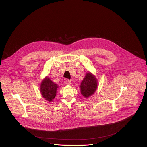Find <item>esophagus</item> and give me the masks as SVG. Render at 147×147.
I'll return each mask as SVG.
<instances>
[{"mask_svg":"<svg viewBox=\"0 0 147 147\" xmlns=\"http://www.w3.org/2000/svg\"><path fill=\"white\" fill-rule=\"evenodd\" d=\"M66 83H67V84H68V85H70L71 83V81L70 80L67 79V80H66Z\"/></svg>","mask_w":147,"mask_h":147,"instance_id":"1","label":"esophagus"}]
</instances>
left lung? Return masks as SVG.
<instances>
[{
  "label": "left lung",
  "instance_id": "obj_1",
  "mask_svg": "<svg viewBox=\"0 0 147 147\" xmlns=\"http://www.w3.org/2000/svg\"><path fill=\"white\" fill-rule=\"evenodd\" d=\"M98 85L97 79L90 72H88L80 86L81 94L85 98L92 96L96 92Z\"/></svg>",
  "mask_w": 147,
  "mask_h": 147
}]
</instances>
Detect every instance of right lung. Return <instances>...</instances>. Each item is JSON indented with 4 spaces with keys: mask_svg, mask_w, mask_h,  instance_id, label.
<instances>
[{
    "mask_svg": "<svg viewBox=\"0 0 147 147\" xmlns=\"http://www.w3.org/2000/svg\"><path fill=\"white\" fill-rule=\"evenodd\" d=\"M58 85L54 83L49 78L46 76L40 85V92L42 97L49 102H52L57 94Z\"/></svg>",
    "mask_w": 147,
    "mask_h": 147,
    "instance_id": "add662e5",
    "label": "right lung"
}]
</instances>
